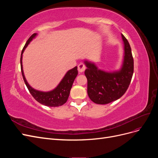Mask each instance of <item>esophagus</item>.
Listing matches in <instances>:
<instances>
[{
    "label": "esophagus",
    "instance_id": "1",
    "mask_svg": "<svg viewBox=\"0 0 158 158\" xmlns=\"http://www.w3.org/2000/svg\"><path fill=\"white\" fill-rule=\"evenodd\" d=\"M85 70V66L83 63H80L78 66V70L80 73H82Z\"/></svg>",
    "mask_w": 158,
    "mask_h": 158
}]
</instances>
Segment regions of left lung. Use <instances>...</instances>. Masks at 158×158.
<instances>
[{
    "label": "left lung",
    "instance_id": "1",
    "mask_svg": "<svg viewBox=\"0 0 158 158\" xmlns=\"http://www.w3.org/2000/svg\"><path fill=\"white\" fill-rule=\"evenodd\" d=\"M124 44V56L121 69L113 72L99 69L95 63L85 60L87 69L85 75L88 80V94L93 102L107 104L122 97L126 92L132 77L134 60L128 41L121 34Z\"/></svg>",
    "mask_w": 158,
    "mask_h": 158
}]
</instances>
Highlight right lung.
<instances>
[{
  "instance_id": "right-lung-1",
  "label": "right lung",
  "mask_w": 158,
  "mask_h": 158,
  "mask_svg": "<svg viewBox=\"0 0 158 158\" xmlns=\"http://www.w3.org/2000/svg\"><path fill=\"white\" fill-rule=\"evenodd\" d=\"M37 33H33L29 39H28L26 45L23 47L22 51L20 64L23 79L24 80V82L28 90H29V92L36 101H37L41 104L48 107L61 106L66 102L69 98L71 88L73 86V84L76 77L78 75L77 66H75L74 68L69 70L66 73L63 78L61 80L58 85L55 89L49 91V92H42V91L37 90L33 88L27 82L25 78L24 73H23L22 66V55L27 45L30 44V43L33 40V39H34L37 36Z\"/></svg>"
}]
</instances>
